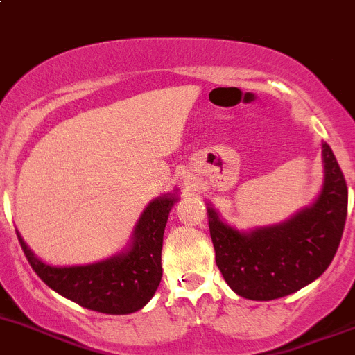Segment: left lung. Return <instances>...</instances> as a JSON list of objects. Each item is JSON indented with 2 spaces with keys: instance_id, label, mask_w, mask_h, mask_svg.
<instances>
[{
  "instance_id": "obj_1",
  "label": "left lung",
  "mask_w": 355,
  "mask_h": 355,
  "mask_svg": "<svg viewBox=\"0 0 355 355\" xmlns=\"http://www.w3.org/2000/svg\"><path fill=\"white\" fill-rule=\"evenodd\" d=\"M324 181L318 198L282 224L237 231L208 205L215 261L237 295L272 301L314 282L330 266L347 218V182L323 144Z\"/></svg>"
}]
</instances>
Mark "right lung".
I'll list each match as a JSON object with an SVG mask.
<instances>
[{
	"label": "right lung",
	"instance_id": "1",
	"mask_svg": "<svg viewBox=\"0 0 355 355\" xmlns=\"http://www.w3.org/2000/svg\"><path fill=\"white\" fill-rule=\"evenodd\" d=\"M176 202L178 195L152 200L135 225L128 250L90 265H47L18 231L17 236L32 270L58 294L97 313L130 314L150 301L162 279L164 229Z\"/></svg>",
	"mask_w": 355,
	"mask_h": 355
}]
</instances>
